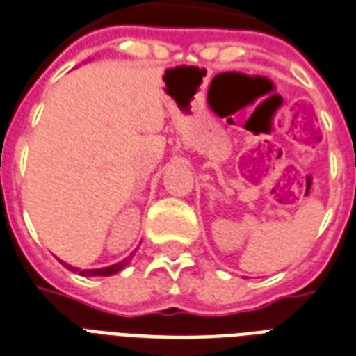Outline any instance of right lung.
I'll return each instance as SVG.
<instances>
[{
    "label": "right lung",
    "mask_w": 356,
    "mask_h": 356,
    "mask_svg": "<svg viewBox=\"0 0 356 356\" xmlns=\"http://www.w3.org/2000/svg\"><path fill=\"white\" fill-rule=\"evenodd\" d=\"M128 264V260H122L118 264H113L109 268H99V270H79V268H73V266L64 264L65 268H70L71 272H79V275H84V277H92V275H113V273L120 272L124 266Z\"/></svg>",
    "instance_id": "right-lung-1"
}]
</instances>
